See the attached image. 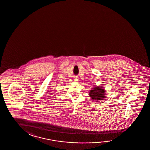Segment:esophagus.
Instances as JSON below:
<instances>
[{"mask_svg":"<svg viewBox=\"0 0 150 150\" xmlns=\"http://www.w3.org/2000/svg\"><path fill=\"white\" fill-rule=\"evenodd\" d=\"M74 79V81H78V77H74V79Z\"/></svg>","mask_w":150,"mask_h":150,"instance_id":"obj_1","label":"esophagus"}]
</instances>
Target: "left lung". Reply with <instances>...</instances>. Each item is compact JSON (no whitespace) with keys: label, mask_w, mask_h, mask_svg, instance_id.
I'll return each instance as SVG.
<instances>
[{"label":"left lung","mask_w":150,"mask_h":150,"mask_svg":"<svg viewBox=\"0 0 150 150\" xmlns=\"http://www.w3.org/2000/svg\"><path fill=\"white\" fill-rule=\"evenodd\" d=\"M90 97L94 101H101L106 95L105 88L101 86H95L91 88L89 92Z\"/></svg>","instance_id":"left-lung-1"}]
</instances>
